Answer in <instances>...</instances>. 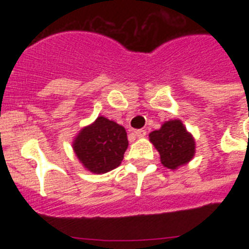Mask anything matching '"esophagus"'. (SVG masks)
I'll list each match as a JSON object with an SVG mask.
<instances>
[{
	"instance_id": "obj_1",
	"label": "esophagus",
	"mask_w": 249,
	"mask_h": 249,
	"mask_svg": "<svg viewBox=\"0 0 249 249\" xmlns=\"http://www.w3.org/2000/svg\"><path fill=\"white\" fill-rule=\"evenodd\" d=\"M135 133H136V136H137V137H140V138H143L144 136H146V133H147V132L144 131V129H137V131H136Z\"/></svg>"
}]
</instances>
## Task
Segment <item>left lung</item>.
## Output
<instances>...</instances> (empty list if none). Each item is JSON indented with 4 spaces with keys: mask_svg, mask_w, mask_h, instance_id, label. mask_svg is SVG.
<instances>
[{
    "mask_svg": "<svg viewBox=\"0 0 249 249\" xmlns=\"http://www.w3.org/2000/svg\"><path fill=\"white\" fill-rule=\"evenodd\" d=\"M148 137L166 168L177 169L195 157L196 141L181 120L167 121L160 129L151 132Z\"/></svg>",
    "mask_w": 249,
    "mask_h": 249,
    "instance_id": "obj_1",
    "label": "left lung"
}]
</instances>
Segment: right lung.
Listing matches in <instances>:
<instances>
[{"instance_id":"1","label":"right lung","mask_w":249,"mask_h":249,"mask_svg":"<svg viewBox=\"0 0 249 249\" xmlns=\"http://www.w3.org/2000/svg\"><path fill=\"white\" fill-rule=\"evenodd\" d=\"M128 147L124 127L100 116L83 127L72 142L74 155L87 171L96 175L117 168Z\"/></svg>"}]
</instances>
